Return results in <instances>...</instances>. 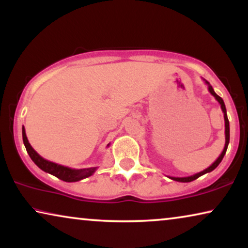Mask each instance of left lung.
Masks as SVG:
<instances>
[{"label": "left lung", "mask_w": 248, "mask_h": 248, "mask_svg": "<svg viewBox=\"0 0 248 248\" xmlns=\"http://www.w3.org/2000/svg\"><path fill=\"white\" fill-rule=\"evenodd\" d=\"M205 84L208 85V90L209 92H210L212 95L215 96V99L218 101L219 104H220V108L222 110V112H224V119H225V147H224V151L221 152V154L219 155V157L215 160L214 163L211 164L210 166L208 167V169H205L203 170H201V172H199L197 174H193V175L191 176H186V177H174V176H169L170 180H174V181H177V182H183V183H186V182H192V181L197 180L198 177H200L201 175H203V174H207L209 172H211V170H214L216 167H217L219 164H220V162L222 160V158H224V156L226 154V151H227V147H228V144H229V121H228V117H227V111H226V107H225V103H224V100L221 99L220 96L217 95L216 94V92L214 91V89H212V86L210 85V83H209L208 81H205V79H203Z\"/></svg>", "instance_id": "1"}]
</instances>
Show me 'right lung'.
<instances>
[{
  "mask_svg": "<svg viewBox=\"0 0 248 248\" xmlns=\"http://www.w3.org/2000/svg\"><path fill=\"white\" fill-rule=\"evenodd\" d=\"M22 139H23V144L26 146L28 154H29L30 158L32 159V162L36 164L40 170H43L44 172L49 173L51 175L58 177L59 180L65 181V182H78V181L86 179V177L92 175L97 169V167H89V169L75 170V169L59 165V164H56L54 162H50V160L45 159L44 157H41V156L32 148V146L29 144V140H28L27 138L26 129H24V127H22Z\"/></svg>",
  "mask_w": 248,
  "mask_h": 248,
  "instance_id": "1",
  "label": "right lung"
}]
</instances>
